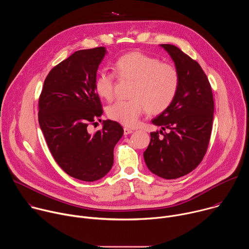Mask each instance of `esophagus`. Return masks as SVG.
Masks as SVG:
<instances>
[{"instance_id":"obj_1","label":"esophagus","mask_w":249,"mask_h":249,"mask_svg":"<svg viewBox=\"0 0 249 249\" xmlns=\"http://www.w3.org/2000/svg\"><path fill=\"white\" fill-rule=\"evenodd\" d=\"M131 133H133V130H132V129L127 128V127L124 128V135H128V134H131Z\"/></svg>"}]
</instances>
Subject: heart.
Returning <instances> with one entry per match:
<instances>
[{
    "instance_id": "1",
    "label": "heart",
    "mask_w": 249,
    "mask_h": 249,
    "mask_svg": "<svg viewBox=\"0 0 249 249\" xmlns=\"http://www.w3.org/2000/svg\"><path fill=\"white\" fill-rule=\"evenodd\" d=\"M119 80L133 82L129 100H118L108 106L107 116L124 126H135L146 110L150 114L165 111L178 92L180 75L175 66L142 52L121 56L114 64ZM115 75L102 70L94 80L99 97L111 100L114 96Z\"/></svg>"
}]
</instances>
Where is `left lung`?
<instances>
[{"label":"left lung","instance_id":"left-lung-1","mask_svg":"<svg viewBox=\"0 0 249 249\" xmlns=\"http://www.w3.org/2000/svg\"><path fill=\"white\" fill-rule=\"evenodd\" d=\"M160 46L168 52L178 70L180 87L169 107L153 119V124L160 126L161 130L151 133L144 159L154 174L164 179H175L195 169L207 152L214 97L198 62L174 45Z\"/></svg>","mask_w":249,"mask_h":249}]
</instances>
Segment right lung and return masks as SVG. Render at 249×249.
I'll return each mask as SVG.
<instances>
[{
    "label": "right lung",
    "instance_id": "obj_1",
    "mask_svg": "<svg viewBox=\"0 0 249 249\" xmlns=\"http://www.w3.org/2000/svg\"><path fill=\"white\" fill-rule=\"evenodd\" d=\"M105 53L104 47L79 50L56 65L38 100V122L55 161L70 176L88 182L111 169L114 147L124 132L111 120L93 134L88 130L103 112L94 80Z\"/></svg>",
    "mask_w": 249,
    "mask_h": 249
}]
</instances>
